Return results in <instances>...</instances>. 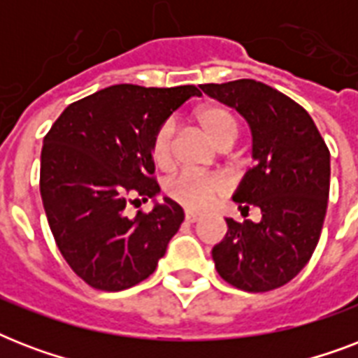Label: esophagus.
Wrapping results in <instances>:
<instances>
[{"instance_id":"esophagus-1","label":"esophagus","mask_w":358,"mask_h":358,"mask_svg":"<svg viewBox=\"0 0 358 358\" xmlns=\"http://www.w3.org/2000/svg\"><path fill=\"white\" fill-rule=\"evenodd\" d=\"M185 221L187 223H196V221H201V215L193 212H185Z\"/></svg>"}]
</instances>
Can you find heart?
<instances>
[{"instance_id": "obj_1", "label": "heart", "mask_w": 358, "mask_h": 358, "mask_svg": "<svg viewBox=\"0 0 358 358\" xmlns=\"http://www.w3.org/2000/svg\"><path fill=\"white\" fill-rule=\"evenodd\" d=\"M195 119L204 134L221 148L232 145L238 135V120L230 109L219 103H208L196 109ZM152 159L157 167L167 169L174 159V124L165 120L159 124L156 134L152 137ZM165 191L171 199L180 202L182 206L191 210H204L212 204L217 196L227 191V182L219 176H201V174L182 173L169 180Z\"/></svg>"}]
</instances>
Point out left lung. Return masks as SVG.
<instances>
[{"mask_svg": "<svg viewBox=\"0 0 358 358\" xmlns=\"http://www.w3.org/2000/svg\"><path fill=\"white\" fill-rule=\"evenodd\" d=\"M208 96L234 108L249 124L255 167L232 201L262 212L260 223L227 219L212 249L223 280L245 292H269L308 264L327 212L331 154L310 115L277 89L255 80L206 83Z\"/></svg>", "mask_w": 358, "mask_h": 358, "instance_id": "left-lung-1", "label": "left lung"}]
</instances>
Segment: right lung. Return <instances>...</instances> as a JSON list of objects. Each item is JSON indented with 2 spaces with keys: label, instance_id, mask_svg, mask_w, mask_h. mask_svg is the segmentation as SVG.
Returning a JSON list of instances; mask_svg holds the SVG:
<instances>
[{
  "label": "right lung",
  "instance_id": "obj_1",
  "mask_svg": "<svg viewBox=\"0 0 358 358\" xmlns=\"http://www.w3.org/2000/svg\"><path fill=\"white\" fill-rule=\"evenodd\" d=\"M195 85H111L70 103L44 137L41 196L61 255L89 286L131 288L156 271L184 221L178 202L128 217L126 206L159 193L152 137Z\"/></svg>",
  "mask_w": 358,
  "mask_h": 358
}]
</instances>
